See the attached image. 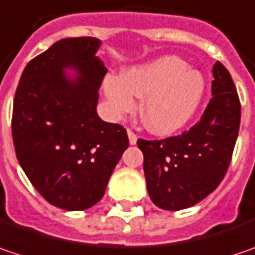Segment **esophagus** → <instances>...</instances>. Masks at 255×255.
Listing matches in <instances>:
<instances>
[{"label":"esophagus","mask_w":255,"mask_h":255,"mask_svg":"<svg viewBox=\"0 0 255 255\" xmlns=\"http://www.w3.org/2000/svg\"><path fill=\"white\" fill-rule=\"evenodd\" d=\"M127 135H128V141H129V144H131V145H135V144H137V135H135L131 129H128Z\"/></svg>","instance_id":"1"}]
</instances>
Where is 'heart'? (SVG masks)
I'll return each instance as SVG.
<instances>
[{"instance_id": "heart-1", "label": "heart", "mask_w": 255, "mask_h": 255, "mask_svg": "<svg viewBox=\"0 0 255 255\" xmlns=\"http://www.w3.org/2000/svg\"><path fill=\"white\" fill-rule=\"evenodd\" d=\"M110 116L120 120L141 98L139 116L148 131L168 135L193 118L205 91L203 74L190 68L175 55L129 67L118 75H107L103 81Z\"/></svg>"}]
</instances>
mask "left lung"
I'll list each match as a JSON object with an SVG mask.
<instances>
[{
	"label": "left lung",
	"mask_w": 255,
	"mask_h": 255,
	"mask_svg": "<svg viewBox=\"0 0 255 255\" xmlns=\"http://www.w3.org/2000/svg\"><path fill=\"white\" fill-rule=\"evenodd\" d=\"M210 104L201 120L181 135L138 139L149 198L162 210L178 211L211 194L228 170L238 137L241 106L227 68L213 67Z\"/></svg>",
	"instance_id": "1"
}]
</instances>
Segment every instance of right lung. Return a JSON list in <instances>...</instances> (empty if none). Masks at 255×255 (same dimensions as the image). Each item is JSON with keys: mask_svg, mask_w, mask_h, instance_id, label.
Segmentation results:
<instances>
[{"mask_svg": "<svg viewBox=\"0 0 255 255\" xmlns=\"http://www.w3.org/2000/svg\"><path fill=\"white\" fill-rule=\"evenodd\" d=\"M101 41L64 38L28 62L12 110L21 168L50 204L81 211L97 204L123 152L127 131L97 114L107 68ZM71 72V74H68Z\"/></svg>", "mask_w": 255, "mask_h": 255, "instance_id": "obj_1", "label": "right lung"}]
</instances>
